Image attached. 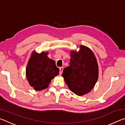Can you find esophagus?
Wrapping results in <instances>:
<instances>
[{"instance_id":"1","label":"esophagus","mask_w":125,"mask_h":125,"mask_svg":"<svg viewBox=\"0 0 125 125\" xmlns=\"http://www.w3.org/2000/svg\"><path fill=\"white\" fill-rule=\"evenodd\" d=\"M63 71V67H60V75H61L62 74Z\"/></svg>"}]
</instances>
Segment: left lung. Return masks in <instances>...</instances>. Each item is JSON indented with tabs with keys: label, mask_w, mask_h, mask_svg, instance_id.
I'll list each match as a JSON object with an SVG mask.
<instances>
[{
	"label": "left lung",
	"mask_w": 125,
	"mask_h": 125,
	"mask_svg": "<svg viewBox=\"0 0 125 125\" xmlns=\"http://www.w3.org/2000/svg\"><path fill=\"white\" fill-rule=\"evenodd\" d=\"M69 66L62 76L68 87L78 96L89 93L98 79L99 67L94 53L89 48L80 46L78 51L72 50Z\"/></svg>",
	"instance_id": "obj_1"
}]
</instances>
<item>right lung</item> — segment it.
<instances>
[{
	"label": "right lung",
	"mask_w": 125,
	"mask_h": 125,
	"mask_svg": "<svg viewBox=\"0 0 125 125\" xmlns=\"http://www.w3.org/2000/svg\"><path fill=\"white\" fill-rule=\"evenodd\" d=\"M48 52L31 54L26 68V77L30 85L35 90L47 88L51 80L59 74L55 62L48 57Z\"/></svg>",
	"instance_id": "1"
}]
</instances>
